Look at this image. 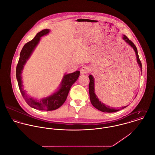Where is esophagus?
I'll return each instance as SVG.
<instances>
[{"instance_id": "esophagus-1", "label": "esophagus", "mask_w": 155, "mask_h": 155, "mask_svg": "<svg viewBox=\"0 0 155 155\" xmlns=\"http://www.w3.org/2000/svg\"><path fill=\"white\" fill-rule=\"evenodd\" d=\"M90 71V68L87 66H84L81 69V73L82 74H86L88 73Z\"/></svg>"}]
</instances>
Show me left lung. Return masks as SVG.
I'll list each match as a JSON object with an SVG mask.
<instances>
[{"instance_id": "left-lung-1", "label": "left lung", "mask_w": 155, "mask_h": 155, "mask_svg": "<svg viewBox=\"0 0 155 155\" xmlns=\"http://www.w3.org/2000/svg\"><path fill=\"white\" fill-rule=\"evenodd\" d=\"M123 39L129 45H130L134 50V51L135 52L136 54V56H137V62L139 64V66L141 68V70L142 71V64H141V62L140 60V58L138 56V51L137 49L136 48V46H135V45L133 43L132 41H131L130 40H129V38L124 35H123ZM89 78H90V84H89V93H90V101L91 103L93 104V106L94 107H95L96 109H97L98 110L102 111L104 112H117L120 109H115L112 107H110V106L106 105L105 104L102 103L101 101H100L98 99V97H97V96L95 94L94 92V78L92 75H90L89 76ZM127 106H123L121 107V109H124L125 107H126Z\"/></svg>"}]
</instances>
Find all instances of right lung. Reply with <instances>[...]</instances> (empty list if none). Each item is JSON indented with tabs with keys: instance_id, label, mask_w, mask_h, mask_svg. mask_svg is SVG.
Wrapping results in <instances>:
<instances>
[{
	"instance_id": "add662e5",
	"label": "right lung",
	"mask_w": 155,
	"mask_h": 155,
	"mask_svg": "<svg viewBox=\"0 0 155 155\" xmlns=\"http://www.w3.org/2000/svg\"><path fill=\"white\" fill-rule=\"evenodd\" d=\"M50 32L49 29H44L38 32L33 40L29 41L23 46L20 54V58L16 68V78L18 87L24 99L31 107L43 110H53L59 108L66 101L70 89L72 85L78 80L80 71L65 74L61 83L59 90L53 94L41 100L34 99L28 96L25 90L23 88L21 73L26 62L31 56L35 48L38 44L41 37L47 35Z\"/></svg>"
}]
</instances>
